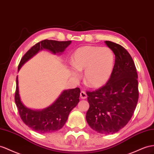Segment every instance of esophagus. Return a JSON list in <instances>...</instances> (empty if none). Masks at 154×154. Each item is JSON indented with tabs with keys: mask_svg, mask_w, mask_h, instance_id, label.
Here are the masks:
<instances>
[{
	"mask_svg": "<svg viewBox=\"0 0 154 154\" xmlns=\"http://www.w3.org/2000/svg\"><path fill=\"white\" fill-rule=\"evenodd\" d=\"M80 97H81V99H82V100L86 99V98L87 97V95H86V94L84 91V90H82V91L81 92V93H80Z\"/></svg>",
	"mask_w": 154,
	"mask_h": 154,
	"instance_id": "1",
	"label": "esophagus"
}]
</instances>
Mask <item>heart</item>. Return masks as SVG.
<instances>
[{
  "label": "heart",
  "mask_w": 154,
  "mask_h": 154,
  "mask_svg": "<svg viewBox=\"0 0 154 154\" xmlns=\"http://www.w3.org/2000/svg\"><path fill=\"white\" fill-rule=\"evenodd\" d=\"M115 56L107 47L84 46L78 48L72 57L75 77L85 69V80L92 87H100L108 81L113 69Z\"/></svg>",
  "instance_id": "b5f03b06"
}]
</instances>
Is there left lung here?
<instances>
[{
  "instance_id": "8db88e82",
  "label": "left lung",
  "mask_w": 154,
  "mask_h": 154,
  "mask_svg": "<svg viewBox=\"0 0 154 154\" xmlns=\"http://www.w3.org/2000/svg\"><path fill=\"white\" fill-rule=\"evenodd\" d=\"M105 43L115 54L109 79L95 91H87L89 109L86 120L96 131L108 135L120 131L131 119L139 99L138 75L135 63L124 47Z\"/></svg>"
}]
</instances>
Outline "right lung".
<instances>
[{
    "label": "right lung",
    "instance_id": "1",
    "mask_svg": "<svg viewBox=\"0 0 154 154\" xmlns=\"http://www.w3.org/2000/svg\"><path fill=\"white\" fill-rule=\"evenodd\" d=\"M71 42L70 40L59 42L44 39L36 43L21 58L18 66V71L23 64L36 54L39 50L45 49L54 54L62 53ZM80 92L79 88L64 90L50 107L42 111H34L26 107L22 103L19 94L17 76L15 101L19 116L28 127L38 133H49L60 129L64 126L71 111L79 102Z\"/></svg>",
    "mask_w": 154,
    "mask_h": 154
}]
</instances>
